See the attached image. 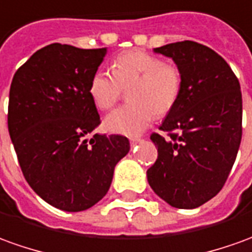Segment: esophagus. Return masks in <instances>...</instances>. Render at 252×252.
<instances>
[{
  "label": "esophagus",
  "mask_w": 252,
  "mask_h": 252,
  "mask_svg": "<svg viewBox=\"0 0 252 252\" xmlns=\"http://www.w3.org/2000/svg\"><path fill=\"white\" fill-rule=\"evenodd\" d=\"M141 141H143L141 138H130V144H131V145H136V144L141 143Z\"/></svg>",
  "instance_id": "1"
}]
</instances>
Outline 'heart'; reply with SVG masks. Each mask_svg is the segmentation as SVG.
<instances>
[{
  "mask_svg": "<svg viewBox=\"0 0 252 252\" xmlns=\"http://www.w3.org/2000/svg\"><path fill=\"white\" fill-rule=\"evenodd\" d=\"M130 104L112 111L104 119L109 133L136 137L148 127L154 115L173 108L182 90V72L176 64L143 50H131L116 57L111 74L97 70L89 81V96L101 111L112 108L122 89H127Z\"/></svg>",
  "mask_w": 252,
  "mask_h": 252,
  "instance_id": "1",
  "label": "heart"
}]
</instances>
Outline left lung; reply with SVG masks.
<instances>
[{
  "label": "left lung",
  "mask_w": 252,
  "mask_h": 252,
  "mask_svg": "<svg viewBox=\"0 0 252 252\" xmlns=\"http://www.w3.org/2000/svg\"><path fill=\"white\" fill-rule=\"evenodd\" d=\"M173 59L182 90L154 133L158 159L147 171L151 188L176 209H196L220 192L242 141L240 83L229 64L204 45L182 41L154 49ZM174 131V133H171Z\"/></svg>",
  "instance_id": "obj_1"
}]
</instances>
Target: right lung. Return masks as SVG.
<instances>
[{
  "mask_svg": "<svg viewBox=\"0 0 252 252\" xmlns=\"http://www.w3.org/2000/svg\"><path fill=\"white\" fill-rule=\"evenodd\" d=\"M107 49L50 43L16 71L8 130L26 181L56 209L78 213L107 195L116 163L130 143L90 133L100 125L89 81Z\"/></svg>",
  "mask_w": 252,
  "mask_h": 252,
  "instance_id": "right-lung-1",
  "label": "right lung"
}]
</instances>
